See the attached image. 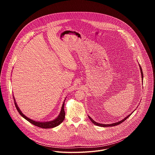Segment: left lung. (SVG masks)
<instances>
[{"label": "left lung", "instance_id": "1", "mask_svg": "<svg viewBox=\"0 0 155 155\" xmlns=\"http://www.w3.org/2000/svg\"><path fill=\"white\" fill-rule=\"evenodd\" d=\"M139 65V67H140V73H141V75H142V80H143V72H142V68H141V67H140V65ZM133 113V112H132L131 114H130L129 115H127L126 117H125L123 120H121V121H118V122H117V123H112V124H101V123H97V122H96L94 120H93L90 116H88V117H89V119L91 121V122L93 123H94L95 125H96V126H101V127H110V126H117V125H118V124H121V123H123L124 121H125L127 118H129L130 116V115Z\"/></svg>", "mask_w": 155, "mask_h": 155}]
</instances>
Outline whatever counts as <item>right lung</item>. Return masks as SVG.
<instances>
[{
  "mask_svg": "<svg viewBox=\"0 0 155 155\" xmlns=\"http://www.w3.org/2000/svg\"><path fill=\"white\" fill-rule=\"evenodd\" d=\"M13 99H14V101H15V107L18 110V112H19V114L23 117L24 118H25L27 121H28L29 122H30L31 123H32V124L36 126H38L39 127H41V128H44V129H49V128H53V127H56L58 126V125H59L64 120L65 118V112H64V102L65 101V99L63 102V104H62V106L61 107V112H60V114L59 115H58V117L55 118L54 120H52V121H47V122H40V121H34V120H32L30 118H29L28 117H27L26 116H25L23 113H22V112L20 110L19 108L18 107L16 101H15V99L13 97Z\"/></svg>",
  "mask_w": 155,
  "mask_h": 155,
  "instance_id": "add662e5",
  "label": "right lung"
}]
</instances>
